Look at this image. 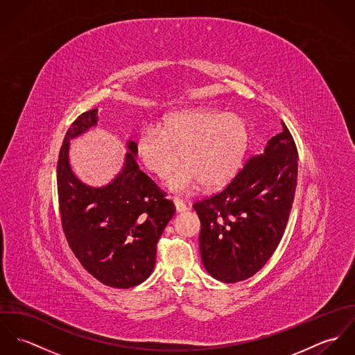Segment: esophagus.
Instances as JSON below:
<instances>
[{
  "instance_id": "obj_1",
  "label": "esophagus",
  "mask_w": 355,
  "mask_h": 355,
  "mask_svg": "<svg viewBox=\"0 0 355 355\" xmlns=\"http://www.w3.org/2000/svg\"><path fill=\"white\" fill-rule=\"evenodd\" d=\"M173 203H175V207H176V211H186L189 207L186 202L183 200H179V198H173Z\"/></svg>"
}]
</instances>
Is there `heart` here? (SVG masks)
I'll return each instance as SVG.
<instances>
[{
	"mask_svg": "<svg viewBox=\"0 0 355 355\" xmlns=\"http://www.w3.org/2000/svg\"><path fill=\"white\" fill-rule=\"evenodd\" d=\"M249 139L248 123L239 114L198 107L171 113L164 128L145 125L137 153L158 178H165L182 158L186 165L168 179V186L183 193L200 183L206 189L228 183L242 165Z\"/></svg>",
	"mask_w": 355,
	"mask_h": 355,
	"instance_id": "obj_1",
	"label": "heart"
}]
</instances>
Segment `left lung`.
<instances>
[{
    "mask_svg": "<svg viewBox=\"0 0 355 355\" xmlns=\"http://www.w3.org/2000/svg\"><path fill=\"white\" fill-rule=\"evenodd\" d=\"M282 125L283 131L250 157L223 191L193 205L201 221L203 266L220 282L252 277L284 234L295 197L298 152Z\"/></svg>",
    "mask_w": 355,
    "mask_h": 355,
    "instance_id": "8db88e82",
    "label": "left lung"
}]
</instances>
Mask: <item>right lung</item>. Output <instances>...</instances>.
Returning a JSON list of instances; mask_svg holds the SVG:
<instances>
[{
  "label": "right lung",
  "instance_id": "obj_1",
  "mask_svg": "<svg viewBox=\"0 0 355 355\" xmlns=\"http://www.w3.org/2000/svg\"><path fill=\"white\" fill-rule=\"evenodd\" d=\"M98 109L82 113L68 128L57 161V193L61 224L71 250L83 268L105 286L130 288L152 275L157 242L175 214L137 161V144L120 173L106 186L82 183L69 165V141L97 125Z\"/></svg>",
  "mask_w": 355,
  "mask_h": 355
}]
</instances>
